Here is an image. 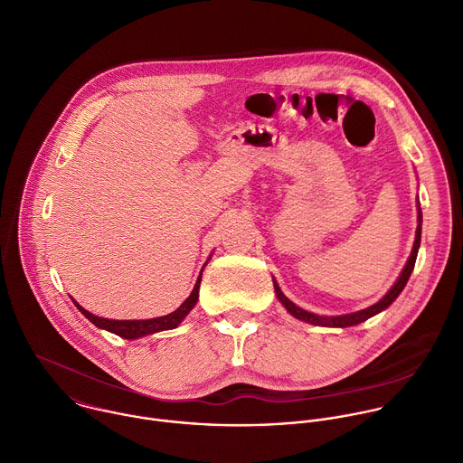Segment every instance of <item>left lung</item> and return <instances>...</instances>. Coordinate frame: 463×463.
Masks as SVG:
<instances>
[{"instance_id": "left-lung-1", "label": "left lung", "mask_w": 463, "mask_h": 463, "mask_svg": "<svg viewBox=\"0 0 463 463\" xmlns=\"http://www.w3.org/2000/svg\"><path fill=\"white\" fill-rule=\"evenodd\" d=\"M420 237H421V212L418 208V228H416V237H414V244H412V251L407 259V264L403 266L398 280L394 282V286L373 306L362 309V311H356V313H349V315H338V317H320V315H315V313H309V311H304L300 309L298 306H295L279 288V284L275 282L273 279V286H275V293H277V298L282 302V306L298 320H304L307 324H315V326H326V327H349V326H356L367 318H371L373 315L383 311L385 307H389L396 297L402 293V289L405 288L409 277H411V271L414 268V262H416V255H418V248H420Z\"/></svg>"}]
</instances>
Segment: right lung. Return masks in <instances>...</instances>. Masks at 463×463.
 Here are the masks:
<instances>
[{"label":"right lung","mask_w":463,"mask_h":463,"mask_svg":"<svg viewBox=\"0 0 463 463\" xmlns=\"http://www.w3.org/2000/svg\"><path fill=\"white\" fill-rule=\"evenodd\" d=\"M201 277H203V269L199 273V279L190 293V297L170 315H165V317H157V318H148V320H110V318H101V317H96L92 315L90 311H87L85 307H81L76 300V307L98 327L101 329H107L110 333H116L123 338H128V340H134V338H139V336H146V335H154L157 331H165V329H174L177 327L184 317L194 309V306L197 304L199 300V286H201Z\"/></svg>","instance_id":"right-lung-1"}]
</instances>
